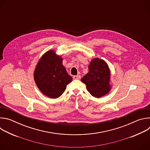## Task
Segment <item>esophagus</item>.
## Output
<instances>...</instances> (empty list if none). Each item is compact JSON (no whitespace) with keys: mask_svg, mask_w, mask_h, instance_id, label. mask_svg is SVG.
Returning <instances> with one entry per match:
<instances>
[{"mask_svg":"<svg viewBox=\"0 0 150 150\" xmlns=\"http://www.w3.org/2000/svg\"><path fill=\"white\" fill-rule=\"evenodd\" d=\"M74 79H81V76L80 75H75L73 76Z\"/></svg>","mask_w":150,"mask_h":150,"instance_id":"obj_1","label":"esophagus"}]
</instances>
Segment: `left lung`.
<instances>
[{
    "instance_id": "left-lung-1",
    "label": "left lung",
    "mask_w": 150,
    "mask_h": 150,
    "mask_svg": "<svg viewBox=\"0 0 150 150\" xmlns=\"http://www.w3.org/2000/svg\"><path fill=\"white\" fill-rule=\"evenodd\" d=\"M88 69V73L81 79V81L87 85L88 91L96 98L108 94L110 90V72L108 64L102 59H93Z\"/></svg>"
}]
</instances>
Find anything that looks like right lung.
Masks as SVG:
<instances>
[{
  "mask_svg": "<svg viewBox=\"0 0 150 150\" xmlns=\"http://www.w3.org/2000/svg\"><path fill=\"white\" fill-rule=\"evenodd\" d=\"M34 75L40 90L52 98L59 97L72 80L62 65V58L53 50L48 51L41 57Z\"/></svg>",
  "mask_w": 150,
  "mask_h": 150,
  "instance_id": "right-lung-1",
  "label": "right lung"
}]
</instances>
